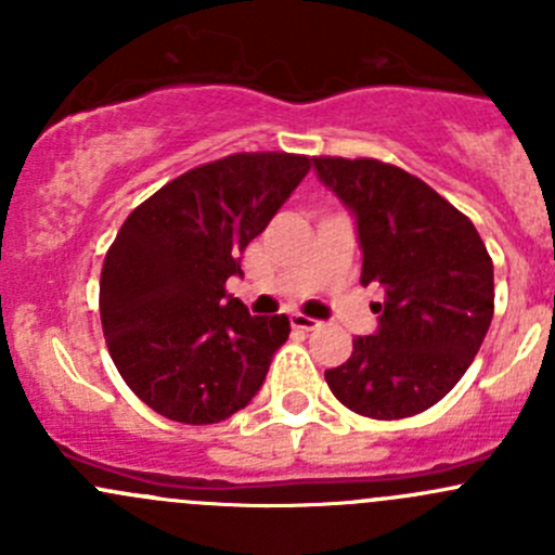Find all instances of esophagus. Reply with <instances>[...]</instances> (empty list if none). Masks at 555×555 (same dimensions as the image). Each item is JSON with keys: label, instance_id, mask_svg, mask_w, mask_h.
<instances>
[{"label": "esophagus", "instance_id": "obj_1", "mask_svg": "<svg viewBox=\"0 0 555 555\" xmlns=\"http://www.w3.org/2000/svg\"><path fill=\"white\" fill-rule=\"evenodd\" d=\"M289 324H293L295 330H306V333H309V330H317L319 327L317 319L304 317V313H293V317H289Z\"/></svg>", "mask_w": 555, "mask_h": 555}]
</instances>
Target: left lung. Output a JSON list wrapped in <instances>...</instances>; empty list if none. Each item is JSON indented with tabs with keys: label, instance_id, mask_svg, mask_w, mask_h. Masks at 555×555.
I'll use <instances>...</instances> for the list:
<instances>
[{
	"label": "left lung",
	"instance_id": "obj_1",
	"mask_svg": "<svg viewBox=\"0 0 555 555\" xmlns=\"http://www.w3.org/2000/svg\"><path fill=\"white\" fill-rule=\"evenodd\" d=\"M354 211L362 284H382L378 330L354 338L330 391L367 418H405L443 400L478 354L494 317V266L478 231L427 182L376 158H313Z\"/></svg>",
	"mask_w": 555,
	"mask_h": 555
}]
</instances>
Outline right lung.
Wrapping results in <instances>:
<instances>
[{
    "label": "right lung",
    "instance_id": "1",
    "mask_svg": "<svg viewBox=\"0 0 555 555\" xmlns=\"http://www.w3.org/2000/svg\"><path fill=\"white\" fill-rule=\"evenodd\" d=\"M309 169V155H228L179 173L122 222L99 311L117 373L155 413L225 422L266 382L289 319L249 317L225 282Z\"/></svg>",
    "mask_w": 555,
    "mask_h": 555
}]
</instances>
